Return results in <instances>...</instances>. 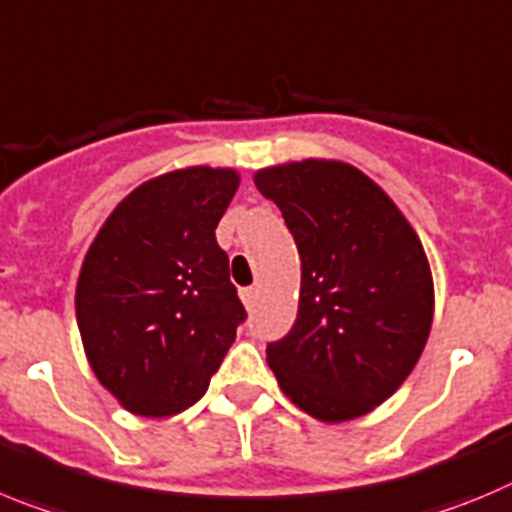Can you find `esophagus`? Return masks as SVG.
I'll list each match as a JSON object with an SVG mask.
<instances>
[{
	"label": "esophagus",
	"instance_id": "esophagus-1",
	"mask_svg": "<svg viewBox=\"0 0 512 512\" xmlns=\"http://www.w3.org/2000/svg\"><path fill=\"white\" fill-rule=\"evenodd\" d=\"M241 299L246 307H253V302H256V289H241Z\"/></svg>",
	"mask_w": 512,
	"mask_h": 512
}]
</instances>
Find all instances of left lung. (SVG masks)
Masks as SVG:
<instances>
[{"mask_svg":"<svg viewBox=\"0 0 512 512\" xmlns=\"http://www.w3.org/2000/svg\"><path fill=\"white\" fill-rule=\"evenodd\" d=\"M302 259L292 332L266 348L284 396L325 424L358 419L401 388L434 320L421 238L365 172L309 157L253 172Z\"/></svg>","mask_w":512,"mask_h":512,"instance_id":"left-lung-1","label":"left lung"}]
</instances>
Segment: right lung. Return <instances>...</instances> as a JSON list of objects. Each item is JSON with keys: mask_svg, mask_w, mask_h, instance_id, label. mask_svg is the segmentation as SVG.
I'll return each instance as SVG.
<instances>
[{"mask_svg": "<svg viewBox=\"0 0 512 512\" xmlns=\"http://www.w3.org/2000/svg\"><path fill=\"white\" fill-rule=\"evenodd\" d=\"M233 167H180L126 195L88 246L75 320L88 365L129 414L167 419L208 391L246 317L215 228Z\"/></svg>", "mask_w": 512, "mask_h": 512, "instance_id": "1", "label": "right lung"}]
</instances>
